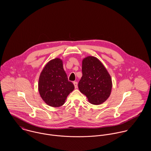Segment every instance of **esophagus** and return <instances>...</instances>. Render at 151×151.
I'll return each mask as SVG.
<instances>
[{"instance_id":"1","label":"esophagus","mask_w":151,"mask_h":151,"mask_svg":"<svg viewBox=\"0 0 151 151\" xmlns=\"http://www.w3.org/2000/svg\"><path fill=\"white\" fill-rule=\"evenodd\" d=\"M73 84H74V85L75 88H77V87H78V83L75 81V82H74V83H73Z\"/></svg>"}]
</instances>
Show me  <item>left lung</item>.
Instances as JSON below:
<instances>
[{"label": "left lung", "instance_id": "left-lung-1", "mask_svg": "<svg viewBox=\"0 0 151 151\" xmlns=\"http://www.w3.org/2000/svg\"><path fill=\"white\" fill-rule=\"evenodd\" d=\"M83 76L78 86L88 101L95 105L105 102L110 96L112 81L110 75L96 57L88 56L82 62Z\"/></svg>", "mask_w": 151, "mask_h": 151}]
</instances>
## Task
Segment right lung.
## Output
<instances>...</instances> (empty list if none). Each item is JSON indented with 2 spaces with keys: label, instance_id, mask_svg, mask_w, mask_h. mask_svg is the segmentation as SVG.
Segmentation results:
<instances>
[{
  "label": "right lung",
  "instance_id": "add662e5",
  "mask_svg": "<svg viewBox=\"0 0 151 151\" xmlns=\"http://www.w3.org/2000/svg\"><path fill=\"white\" fill-rule=\"evenodd\" d=\"M74 89L73 84L68 80L62 59L55 58L45 65L39 78L38 91L47 105L61 106Z\"/></svg>",
  "mask_w": 151,
  "mask_h": 151
}]
</instances>
